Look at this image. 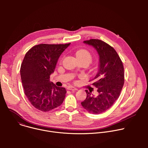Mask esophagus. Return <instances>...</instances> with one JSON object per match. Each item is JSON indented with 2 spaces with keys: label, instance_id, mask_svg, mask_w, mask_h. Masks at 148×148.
Instances as JSON below:
<instances>
[{
  "label": "esophagus",
  "instance_id": "1",
  "mask_svg": "<svg viewBox=\"0 0 148 148\" xmlns=\"http://www.w3.org/2000/svg\"><path fill=\"white\" fill-rule=\"evenodd\" d=\"M67 89H68V90H71V91H77V90H78V89H77V88H76L74 87H69L67 88Z\"/></svg>",
  "mask_w": 148,
  "mask_h": 148
}]
</instances>
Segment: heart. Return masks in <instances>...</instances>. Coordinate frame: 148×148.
Returning <instances> with one entry per match:
<instances>
[{"label": "heart", "mask_w": 148, "mask_h": 148, "mask_svg": "<svg viewBox=\"0 0 148 148\" xmlns=\"http://www.w3.org/2000/svg\"><path fill=\"white\" fill-rule=\"evenodd\" d=\"M76 57L79 60H85L87 61L89 64L92 61V54L86 50H84L81 49L76 52Z\"/></svg>", "instance_id": "heart-1"}]
</instances>
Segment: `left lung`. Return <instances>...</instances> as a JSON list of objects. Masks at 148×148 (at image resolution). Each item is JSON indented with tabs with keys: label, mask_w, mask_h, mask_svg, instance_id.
Here are the masks:
<instances>
[{
	"label": "left lung",
	"mask_w": 148,
	"mask_h": 148,
	"mask_svg": "<svg viewBox=\"0 0 148 148\" xmlns=\"http://www.w3.org/2000/svg\"><path fill=\"white\" fill-rule=\"evenodd\" d=\"M92 46L99 57L98 71L90 81L98 88V95H91V91L86 90L87 98L81 105L89 112L99 114L110 108L119 98L124 84L123 63L115 50L105 42L98 39L84 41Z\"/></svg>",
	"instance_id": "obj_1"
}]
</instances>
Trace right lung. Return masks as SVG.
Returning <instances> with one entry per match:
<instances>
[{"label":"right lung","instance_id":"1","mask_svg":"<svg viewBox=\"0 0 148 148\" xmlns=\"http://www.w3.org/2000/svg\"><path fill=\"white\" fill-rule=\"evenodd\" d=\"M70 43L40 44L26 54L20 67L21 79L25 94L36 109L47 112L62 104L67 92L50 81L58 58Z\"/></svg>","mask_w":148,"mask_h":148}]
</instances>
